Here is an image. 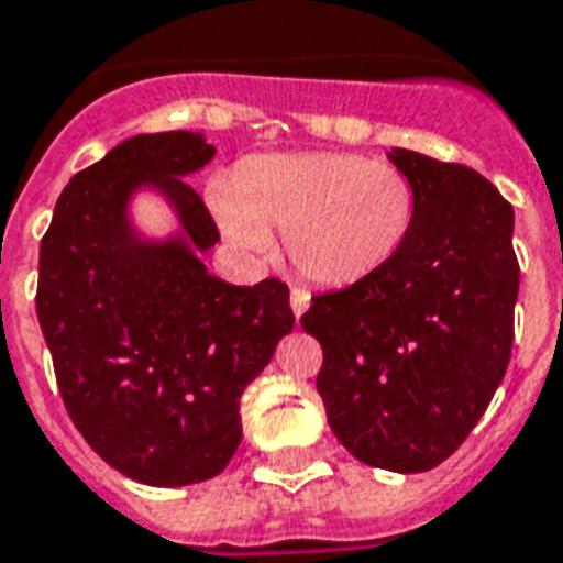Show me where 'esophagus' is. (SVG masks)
<instances>
[{
  "mask_svg": "<svg viewBox=\"0 0 563 563\" xmlns=\"http://www.w3.org/2000/svg\"><path fill=\"white\" fill-rule=\"evenodd\" d=\"M289 300H291V312H295V318H300L309 309V291L291 289V298Z\"/></svg>",
  "mask_w": 563,
  "mask_h": 563,
  "instance_id": "obj_1",
  "label": "esophagus"
}]
</instances>
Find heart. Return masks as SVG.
<instances>
[{"mask_svg": "<svg viewBox=\"0 0 563 563\" xmlns=\"http://www.w3.org/2000/svg\"><path fill=\"white\" fill-rule=\"evenodd\" d=\"M221 233L242 251H268L272 230L307 280L353 286L394 260L418 195L406 172L360 154H265L242 163L210 198Z\"/></svg>", "mask_w": 563, "mask_h": 563, "instance_id": "1", "label": "heart"}]
</instances>
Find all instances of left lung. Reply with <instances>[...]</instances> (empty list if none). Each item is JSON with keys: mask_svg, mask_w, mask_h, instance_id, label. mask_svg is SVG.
Listing matches in <instances>:
<instances>
[{"mask_svg": "<svg viewBox=\"0 0 563 563\" xmlns=\"http://www.w3.org/2000/svg\"><path fill=\"white\" fill-rule=\"evenodd\" d=\"M418 210L374 277L318 295L300 327L324 347L318 394L360 462L423 473L462 446L506 376L520 289L515 210L479 172L391 148Z\"/></svg>", "mask_w": 563, "mask_h": 563, "instance_id": "obj_1", "label": "left lung"}]
</instances>
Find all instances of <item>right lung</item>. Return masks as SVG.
Returning a JSON list of instances; mask_svg holds the SVG:
<instances>
[{
	"label": "right lung",
	"mask_w": 563,
	"mask_h": 563,
	"mask_svg": "<svg viewBox=\"0 0 563 563\" xmlns=\"http://www.w3.org/2000/svg\"><path fill=\"white\" fill-rule=\"evenodd\" d=\"M212 157L192 131L131 136L69 180L40 242L37 318L66 411L110 467L154 488L228 467L239 397L295 327L286 283L233 286L203 265L219 230L184 178ZM140 191L179 230L145 238Z\"/></svg>",
	"instance_id": "add662e5"
}]
</instances>
